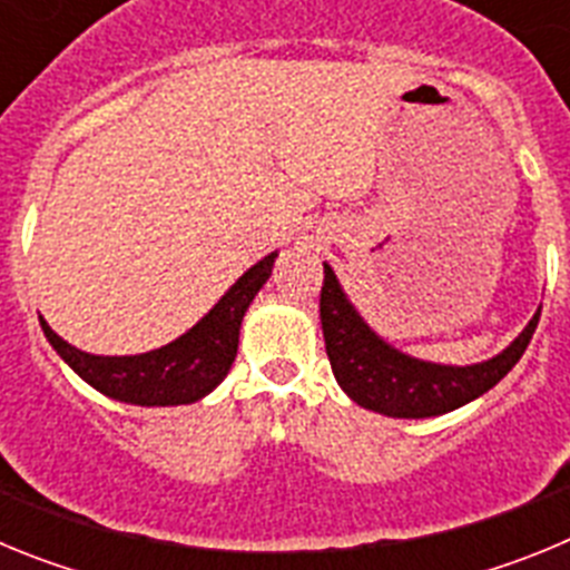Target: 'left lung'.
Segmentation results:
<instances>
[{
  "instance_id": "obj_1",
  "label": "left lung",
  "mask_w": 570,
  "mask_h": 570,
  "mask_svg": "<svg viewBox=\"0 0 570 570\" xmlns=\"http://www.w3.org/2000/svg\"><path fill=\"white\" fill-rule=\"evenodd\" d=\"M322 265H325V282L320 296V320L336 382L360 407L394 420L442 416L491 391L522 360L540 322V308H537L517 340L491 360L473 365L428 362L382 340L356 311L334 268L328 262Z\"/></svg>"
}]
</instances>
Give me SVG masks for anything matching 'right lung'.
Returning <instances> with one entry per match:
<instances>
[{"label": "right lung", "mask_w": 570, "mask_h": 570, "mask_svg": "<svg viewBox=\"0 0 570 570\" xmlns=\"http://www.w3.org/2000/svg\"><path fill=\"white\" fill-rule=\"evenodd\" d=\"M276 256L279 250H271L256 265H250L194 328L145 354H88L65 342L42 316H39V325L65 365L73 367V374L82 376L90 387H97L99 394L125 402V405L142 407L190 405L208 396L228 376L236 360V347H239L245 311L262 285L268 282Z\"/></svg>", "instance_id": "right-lung-1"}]
</instances>
